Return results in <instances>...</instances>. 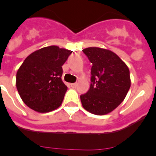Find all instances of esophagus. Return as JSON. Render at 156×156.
<instances>
[{"mask_svg": "<svg viewBox=\"0 0 156 156\" xmlns=\"http://www.w3.org/2000/svg\"><path fill=\"white\" fill-rule=\"evenodd\" d=\"M76 86H77L76 83H71V87H72L75 88Z\"/></svg>", "mask_w": 156, "mask_h": 156, "instance_id": "obj_1", "label": "esophagus"}]
</instances>
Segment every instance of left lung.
<instances>
[{"label": "left lung", "instance_id": "left-lung-1", "mask_svg": "<svg viewBox=\"0 0 156 156\" xmlns=\"http://www.w3.org/2000/svg\"><path fill=\"white\" fill-rule=\"evenodd\" d=\"M92 63L90 89L80 95L83 107L94 115L113 111L126 98L130 87L127 66L116 54L100 48L83 50Z\"/></svg>", "mask_w": 156, "mask_h": 156}]
</instances>
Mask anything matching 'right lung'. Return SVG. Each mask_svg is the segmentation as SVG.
Segmentation results:
<instances>
[{"label":"right lung","mask_w":156,"mask_h":156,"mask_svg":"<svg viewBox=\"0 0 156 156\" xmlns=\"http://www.w3.org/2000/svg\"><path fill=\"white\" fill-rule=\"evenodd\" d=\"M71 53L58 46H49L25 59L16 74V87L29 108L44 113L61 105L67 90L62 80V66Z\"/></svg>","instance_id":"1"}]
</instances>
